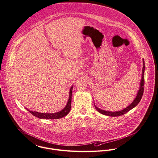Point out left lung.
I'll return each mask as SVG.
<instances>
[{
    "mask_svg": "<svg viewBox=\"0 0 158 158\" xmlns=\"http://www.w3.org/2000/svg\"><path fill=\"white\" fill-rule=\"evenodd\" d=\"M145 64L144 59H143L142 74V77H141V80H140V82L139 89L138 90V92L135 98H134L133 102L130 105H129L126 108L123 109L122 110L118 111H106V110L98 108L97 106H96V105L94 103L95 108L97 110V111L103 115L112 116V117H116V116H122V115L126 114V113H127L128 111H129L130 110H131L132 109H133L134 108H135L140 102L142 95H143V90H144L143 86H144V84H145Z\"/></svg>",
    "mask_w": 158,
    "mask_h": 158,
    "instance_id": "obj_1",
    "label": "left lung"
}]
</instances>
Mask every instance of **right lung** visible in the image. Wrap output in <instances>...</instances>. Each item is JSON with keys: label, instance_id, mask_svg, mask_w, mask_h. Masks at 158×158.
Segmentation results:
<instances>
[{"label": "right lung", "instance_id": "right-lung-1", "mask_svg": "<svg viewBox=\"0 0 158 158\" xmlns=\"http://www.w3.org/2000/svg\"><path fill=\"white\" fill-rule=\"evenodd\" d=\"M73 85L71 87L69 92V98L68 102L64 106L63 109H62L61 111L56 112V113H39L37 111H33L31 110H28L27 108H26V109L30 112L33 116L39 118V119H60L61 118L64 117L66 116L70 111L71 108V97H72V90H73Z\"/></svg>", "mask_w": 158, "mask_h": 158}]
</instances>
